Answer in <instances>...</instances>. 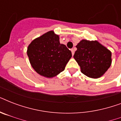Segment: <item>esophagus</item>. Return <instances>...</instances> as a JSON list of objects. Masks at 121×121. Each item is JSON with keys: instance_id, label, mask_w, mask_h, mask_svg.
Listing matches in <instances>:
<instances>
[{"instance_id": "1", "label": "esophagus", "mask_w": 121, "mask_h": 121, "mask_svg": "<svg viewBox=\"0 0 121 121\" xmlns=\"http://www.w3.org/2000/svg\"><path fill=\"white\" fill-rule=\"evenodd\" d=\"M71 51H72V55H73V56L74 53H75V50H74V49H71Z\"/></svg>"}]
</instances>
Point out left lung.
<instances>
[{
  "instance_id": "1",
  "label": "left lung",
  "mask_w": 121,
  "mask_h": 121,
  "mask_svg": "<svg viewBox=\"0 0 121 121\" xmlns=\"http://www.w3.org/2000/svg\"><path fill=\"white\" fill-rule=\"evenodd\" d=\"M74 58L81 72L92 78H98L107 72L112 63L111 51L97 41L82 39L76 46Z\"/></svg>"
}]
</instances>
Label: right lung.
<instances>
[{"label": "right lung", "instance_id": "1", "mask_svg": "<svg viewBox=\"0 0 121 121\" xmlns=\"http://www.w3.org/2000/svg\"><path fill=\"white\" fill-rule=\"evenodd\" d=\"M27 56L33 69L44 77H54L65 70L72 52L60 44L58 35L48 31L28 46Z\"/></svg>", "mask_w": 121, "mask_h": 121}]
</instances>
